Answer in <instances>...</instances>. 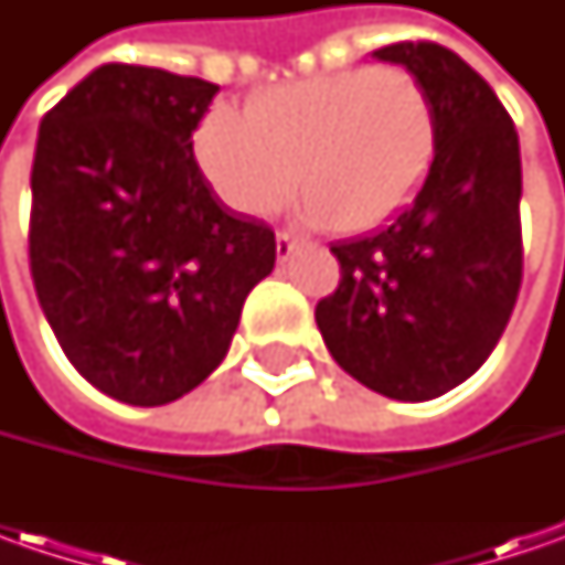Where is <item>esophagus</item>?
I'll return each instance as SVG.
<instances>
[{
  "mask_svg": "<svg viewBox=\"0 0 565 565\" xmlns=\"http://www.w3.org/2000/svg\"><path fill=\"white\" fill-rule=\"evenodd\" d=\"M298 248V235H292L289 228H279L276 232V254H279V260H289Z\"/></svg>",
  "mask_w": 565,
  "mask_h": 565,
  "instance_id": "34e87169",
  "label": "esophagus"
}]
</instances>
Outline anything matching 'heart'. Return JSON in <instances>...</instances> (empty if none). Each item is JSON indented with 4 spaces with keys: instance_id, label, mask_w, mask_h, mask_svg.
Masks as SVG:
<instances>
[{
    "instance_id": "heart-1",
    "label": "heart",
    "mask_w": 565,
    "mask_h": 565,
    "mask_svg": "<svg viewBox=\"0 0 565 565\" xmlns=\"http://www.w3.org/2000/svg\"><path fill=\"white\" fill-rule=\"evenodd\" d=\"M194 150L216 191L248 216L279 213L301 182L308 220L359 232L418 191L434 116L408 72L345 68L267 87L245 113L210 109Z\"/></svg>"
}]
</instances>
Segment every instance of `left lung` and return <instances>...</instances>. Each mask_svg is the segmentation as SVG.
I'll return each instance as SVG.
<instances>
[{
  "instance_id": "obj_1",
  "label": "left lung",
  "mask_w": 565,
  "mask_h": 565,
  "mask_svg": "<svg viewBox=\"0 0 565 565\" xmlns=\"http://www.w3.org/2000/svg\"><path fill=\"white\" fill-rule=\"evenodd\" d=\"M374 58L422 84L434 160L386 226L337 242V292L317 327L337 364L380 396L437 399L468 380L510 323L522 286V160L510 113L440 43H393Z\"/></svg>"
}]
</instances>
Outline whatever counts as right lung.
I'll return each mask as SVG.
<instances>
[{"instance_id": "obj_1", "label": "right lung", "mask_w": 565, "mask_h": 565, "mask_svg": "<svg viewBox=\"0 0 565 565\" xmlns=\"http://www.w3.org/2000/svg\"><path fill=\"white\" fill-rule=\"evenodd\" d=\"M216 84L99 65L40 121L31 276L77 374L128 405H166L226 359L276 235L232 213L194 160Z\"/></svg>"}]
</instances>
